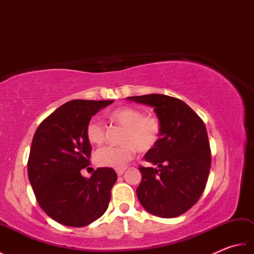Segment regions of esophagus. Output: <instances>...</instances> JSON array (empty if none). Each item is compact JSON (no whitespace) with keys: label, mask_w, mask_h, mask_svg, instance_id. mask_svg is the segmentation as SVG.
<instances>
[{"label":"esophagus","mask_w":254,"mask_h":254,"mask_svg":"<svg viewBox=\"0 0 254 254\" xmlns=\"http://www.w3.org/2000/svg\"><path fill=\"white\" fill-rule=\"evenodd\" d=\"M116 171H117V175H118V176H122V175H123V172L126 171V169H124V168H121V169H117Z\"/></svg>","instance_id":"34e87169"}]
</instances>
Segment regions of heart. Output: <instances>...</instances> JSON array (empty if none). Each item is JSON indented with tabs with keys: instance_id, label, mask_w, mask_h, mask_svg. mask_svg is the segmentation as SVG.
Instances as JSON below:
<instances>
[{
	"instance_id": "b5f03b06",
	"label": "heart",
	"mask_w": 254,
	"mask_h": 254,
	"mask_svg": "<svg viewBox=\"0 0 254 254\" xmlns=\"http://www.w3.org/2000/svg\"><path fill=\"white\" fill-rule=\"evenodd\" d=\"M108 118L111 122L124 127L122 145L104 146L96 150L94 159L96 165L100 167L122 168L133 158L135 148L141 153H147L157 146L160 141L163 128L156 116L144 115L137 108L120 107L108 113ZM86 137L90 144H101L106 137V127L93 119L86 126Z\"/></svg>"
}]
</instances>
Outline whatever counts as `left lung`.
<instances>
[{
  "label": "left lung",
  "instance_id": "8db88e82",
  "mask_svg": "<svg viewBox=\"0 0 254 254\" xmlns=\"http://www.w3.org/2000/svg\"><path fill=\"white\" fill-rule=\"evenodd\" d=\"M127 99L153 107L163 128L157 146L144 156L155 167L138 168V201L155 216H180L198 201L208 179L212 156L205 124L174 97L150 94Z\"/></svg>",
  "mask_w": 254,
  "mask_h": 254
}]
</instances>
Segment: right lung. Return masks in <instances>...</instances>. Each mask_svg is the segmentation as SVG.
I'll use <instances>...</instances> for the list:
<instances>
[{
    "label": "right lung",
    "mask_w": 254,
    "mask_h": 254,
    "mask_svg": "<svg viewBox=\"0 0 254 254\" xmlns=\"http://www.w3.org/2000/svg\"><path fill=\"white\" fill-rule=\"evenodd\" d=\"M113 100H71L38 127L28 158V178L38 204L48 216L68 227H84L108 208L117 181L112 168H97L89 179L91 146L86 126Z\"/></svg>",
    "instance_id": "obj_1"
}]
</instances>
